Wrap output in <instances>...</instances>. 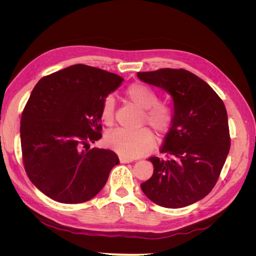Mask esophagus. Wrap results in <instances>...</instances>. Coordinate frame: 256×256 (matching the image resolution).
Instances as JSON below:
<instances>
[{
  "mask_svg": "<svg viewBox=\"0 0 256 256\" xmlns=\"http://www.w3.org/2000/svg\"><path fill=\"white\" fill-rule=\"evenodd\" d=\"M120 164H129V162H132L134 159L126 158V157H120Z\"/></svg>",
  "mask_w": 256,
  "mask_h": 256,
  "instance_id": "1",
  "label": "esophagus"
}]
</instances>
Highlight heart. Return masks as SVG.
<instances>
[{
	"instance_id": "b5f03b06",
	"label": "heart",
	"mask_w": 256,
	"mask_h": 256,
	"mask_svg": "<svg viewBox=\"0 0 256 256\" xmlns=\"http://www.w3.org/2000/svg\"><path fill=\"white\" fill-rule=\"evenodd\" d=\"M126 97L130 102L144 111L146 122L159 136L164 134L172 124V111L164 104L157 102V95L150 88L141 83H134L126 90ZM114 99L106 97L102 104L100 118L106 126L114 122ZM106 145L122 157L136 158L150 152L154 144V138L150 130L115 129L106 134Z\"/></svg>"
}]
</instances>
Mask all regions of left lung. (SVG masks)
<instances>
[{
  "mask_svg": "<svg viewBox=\"0 0 256 256\" xmlns=\"http://www.w3.org/2000/svg\"><path fill=\"white\" fill-rule=\"evenodd\" d=\"M138 78L172 97L173 118L161 152L152 157V176L141 184L154 204L180 208L204 198L218 180L230 152L226 106L198 76L184 69L138 72Z\"/></svg>",
  "mask_w": 256,
  "mask_h": 256,
  "instance_id": "8db88e82",
  "label": "left lung"
}]
</instances>
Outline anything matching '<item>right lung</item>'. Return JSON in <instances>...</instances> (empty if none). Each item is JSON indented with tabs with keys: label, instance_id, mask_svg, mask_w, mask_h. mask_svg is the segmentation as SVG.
I'll list each match as a JSON object with an SVG mask.
<instances>
[{
	"label": "right lung",
	"instance_id": "add662e5",
	"mask_svg": "<svg viewBox=\"0 0 256 256\" xmlns=\"http://www.w3.org/2000/svg\"><path fill=\"white\" fill-rule=\"evenodd\" d=\"M122 80L76 64L35 85L21 116L22 156L30 182L50 198L65 204L86 202L120 164L114 152L90 150V143L102 138V102Z\"/></svg>",
	"mask_w": 256,
	"mask_h": 256
}]
</instances>
